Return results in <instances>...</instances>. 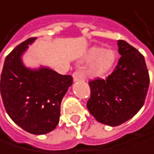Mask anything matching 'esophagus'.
<instances>
[{
	"instance_id": "34e87169",
	"label": "esophagus",
	"mask_w": 154,
	"mask_h": 154,
	"mask_svg": "<svg viewBox=\"0 0 154 154\" xmlns=\"http://www.w3.org/2000/svg\"><path fill=\"white\" fill-rule=\"evenodd\" d=\"M73 79L75 81H79V80H85L86 79V75L85 73L81 69H76L73 73Z\"/></svg>"
}]
</instances>
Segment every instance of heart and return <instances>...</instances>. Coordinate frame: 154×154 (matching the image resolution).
Masks as SVG:
<instances>
[{"mask_svg": "<svg viewBox=\"0 0 154 154\" xmlns=\"http://www.w3.org/2000/svg\"><path fill=\"white\" fill-rule=\"evenodd\" d=\"M88 58L90 60L95 59L92 64L91 73L95 75H100L109 71L116 59V54L112 50H104L100 48H92L88 51Z\"/></svg>", "mask_w": 154, "mask_h": 154, "instance_id": "b5f03b06", "label": "heart"}]
</instances>
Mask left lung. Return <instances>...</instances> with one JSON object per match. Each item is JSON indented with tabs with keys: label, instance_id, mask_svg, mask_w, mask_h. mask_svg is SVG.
<instances>
[{
	"label": "left lung",
	"instance_id": "1",
	"mask_svg": "<svg viewBox=\"0 0 154 154\" xmlns=\"http://www.w3.org/2000/svg\"><path fill=\"white\" fill-rule=\"evenodd\" d=\"M122 55L105 79L88 81L91 97L87 108L95 119L116 127L132 118L143 106L150 84L144 56L127 41H117Z\"/></svg>",
	"mask_w": 154,
	"mask_h": 154
}]
</instances>
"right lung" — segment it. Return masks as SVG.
I'll list each match as a JSON object with an SVG mask.
<instances>
[{
    "mask_svg": "<svg viewBox=\"0 0 154 154\" xmlns=\"http://www.w3.org/2000/svg\"><path fill=\"white\" fill-rule=\"evenodd\" d=\"M35 38H27L6 56L0 90L11 119L28 133L42 135L52 131L59 123L62 99L73 78L49 68L30 70L23 66L21 55Z\"/></svg>",
    "mask_w": 154,
    "mask_h": 154,
    "instance_id": "add662e5",
    "label": "right lung"
}]
</instances>
